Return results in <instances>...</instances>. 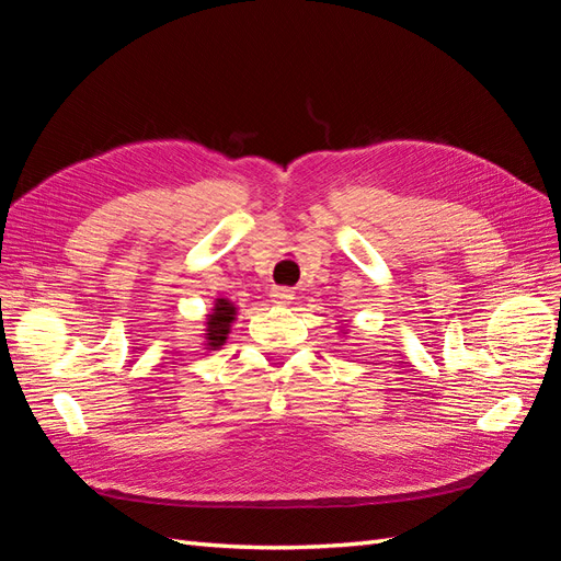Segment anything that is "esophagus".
<instances>
[{"instance_id": "34e87169", "label": "esophagus", "mask_w": 561, "mask_h": 561, "mask_svg": "<svg viewBox=\"0 0 561 561\" xmlns=\"http://www.w3.org/2000/svg\"><path fill=\"white\" fill-rule=\"evenodd\" d=\"M293 299L295 293L287 290V287H274V290H271V301L278 304V307H287V304H293Z\"/></svg>"}]
</instances>
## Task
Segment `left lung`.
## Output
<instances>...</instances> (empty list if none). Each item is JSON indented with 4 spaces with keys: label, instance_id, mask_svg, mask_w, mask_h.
Returning a JSON list of instances; mask_svg holds the SVG:
<instances>
[{
    "label": "left lung",
    "instance_id": "left-lung-1",
    "mask_svg": "<svg viewBox=\"0 0 561 561\" xmlns=\"http://www.w3.org/2000/svg\"><path fill=\"white\" fill-rule=\"evenodd\" d=\"M339 330H342V328H339ZM342 332H344V334H348V332H346V330H342Z\"/></svg>",
    "mask_w": 561,
    "mask_h": 561
}]
</instances>
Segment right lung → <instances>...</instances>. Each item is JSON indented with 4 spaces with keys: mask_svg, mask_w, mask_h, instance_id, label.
I'll use <instances>...</instances> for the list:
<instances>
[{
    "mask_svg": "<svg viewBox=\"0 0 561 561\" xmlns=\"http://www.w3.org/2000/svg\"><path fill=\"white\" fill-rule=\"evenodd\" d=\"M236 316H239V307L231 299H215L213 309L206 313V328H203V346H206V351H217L227 344Z\"/></svg>",
    "mask_w": 561,
    "mask_h": 561,
    "instance_id": "right-lung-1",
    "label": "right lung"
}]
</instances>
